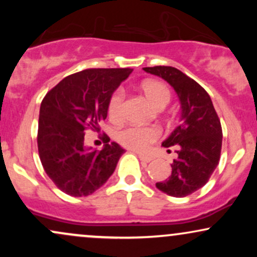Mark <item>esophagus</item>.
<instances>
[{
	"label": "esophagus",
	"instance_id": "34e87169",
	"mask_svg": "<svg viewBox=\"0 0 257 257\" xmlns=\"http://www.w3.org/2000/svg\"><path fill=\"white\" fill-rule=\"evenodd\" d=\"M139 158H140L141 161L147 162V163H149V162H151L152 159H153L152 156H149V155H143V153H139Z\"/></svg>",
	"mask_w": 257,
	"mask_h": 257
}]
</instances>
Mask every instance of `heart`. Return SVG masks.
<instances>
[{"mask_svg": "<svg viewBox=\"0 0 257 257\" xmlns=\"http://www.w3.org/2000/svg\"><path fill=\"white\" fill-rule=\"evenodd\" d=\"M141 91L152 106L162 110L169 104L170 91L162 82L147 79L141 84ZM124 91L118 89L114 91L108 100L107 114L113 123L122 122L124 118ZM161 131L157 126L128 125L117 133L116 139L122 146L134 151H146L150 145L158 140Z\"/></svg>", "mask_w": 257, "mask_h": 257, "instance_id": "b5f03b06", "label": "heart"}]
</instances>
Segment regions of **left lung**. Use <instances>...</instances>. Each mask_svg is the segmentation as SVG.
Instances as JSON below:
<instances>
[{
    "label": "left lung",
    "instance_id": "1",
    "mask_svg": "<svg viewBox=\"0 0 257 257\" xmlns=\"http://www.w3.org/2000/svg\"><path fill=\"white\" fill-rule=\"evenodd\" d=\"M159 76L175 89L181 104L180 125L163 141L164 147H175L172 174L156 187L173 197L190 196L210 179L220 161L222 128L213 101L204 88L172 66L144 67ZM170 152V150H169Z\"/></svg>",
    "mask_w": 257,
    "mask_h": 257
}]
</instances>
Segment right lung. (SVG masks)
<instances>
[{
	"label": "right lung",
	"mask_w": 257,
	"mask_h": 257,
	"mask_svg": "<svg viewBox=\"0 0 257 257\" xmlns=\"http://www.w3.org/2000/svg\"><path fill=\"white\" fill-rule=\"evenodd\" d=\"M132 69H87L60 81L46 94L40 108L37 146L44 172L72 197L95 192L113 174L124 150L100 135L102 150L85 145L87 129L100 132L108 100Z\"/></svg>",
	"instance_id": "right-lung-1"
}]
</instances>
